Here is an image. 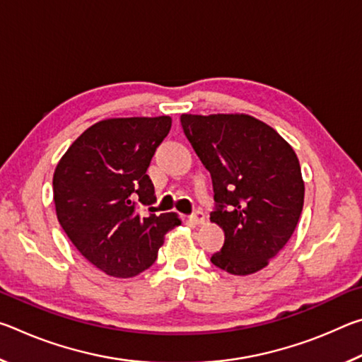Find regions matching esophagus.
<instances>
[{
    "label": "esophagus",
    "instance_id": "obj_1",
    "mask_svg": "<svg viewBox=\"0 0 362 362\" xmlns=\"http://www.w3.org/2000/svg\"><path fill=\"white\" fill-rule=\"evenodd\" d=\"M189 220H192L194 225H201V223H204L206 216H204L203 211H194L192 216H189Z\"/></svg>",
    "mask_w": 362,
    "mask_h": 362
}]
</instances>
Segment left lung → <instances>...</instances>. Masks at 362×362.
Segmentation results:
<instances>
[{
    "label": "left lung",
    "instance_id": "left-lung-1",
    "mask_svg": "<svg viewBox=\"0 0 362 362\" xmlns=\"http://www.w3.org/2000/svg\"><path fill=\"white\" fill-rule=\"evenodd\" d=\"M180 122L211 173V222L225 233L223 247L211 262L238 276L259 272L291 240L303 209L296 151L249 115H182Z\"/></svg>",
    "mask_w": 362,
    "mask_h": 362
}]
</instances>
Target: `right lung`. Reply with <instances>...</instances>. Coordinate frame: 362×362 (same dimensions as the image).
<instances>
[{"label": "right lung", "instance_id": "1", "mask_svg": "<svg viewBox=\"0 0 362 362\" xmlns=\"http://www.w3.org/2000/svg\"><path fill=\"white\" fill-rule=\"evenodd\" d=\"M173 119L112 118L84 131L52 179L59 223L86 260L115 278H132L155 263L164 235L180 225L156 216L146 169ZM149 207L140 214L138 207Z\"/></svg>", "mask_w": 362, "mask_h": 362}]
</instances>
